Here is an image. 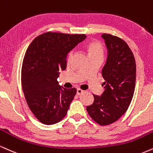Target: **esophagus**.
I'll return each instance as SVG.
<instances>
[{
  "mask_svg": "<svg viewBox=\"0 0 153 153\" xmlns=\"http://www.w3.org/2000/svg\"><path fill=\"white\" fill-rule=\"evenodd\" d=\"M83 92H84V91H82V90L80 89V88H78V89H77V95H81L82 93H83Z\"/></svg>",
  "mask_w": 153,
  "mask_h": 153,
  "instance_id": "esophagus-1",
  "label": "esophagus"
}]
</instances>
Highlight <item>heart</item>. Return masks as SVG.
I'll return each mask as SVG.
<instances>
[{"label": "heart", "instance_id": "heart-1", "mask_svg": "<svg viewBox=\"0 0 153 153\" xmlns=\"http://www.w3.org/2000/svg\"><path fill=\"white\" fill-rule=\"evenodd\" d=\"M87 50L90 57L96 56V55H102V53H103V49H102V45H101L100 42L96 41V40L90 42L87 45ZM73 51H71L68 53V60H71L72 57H73Z\"/></svg>", "mask_w": 153, "mask_h": 153}]
</instances>
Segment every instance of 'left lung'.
<instances>
[{"instance_id": "1", "label": "left lung", "mask_w": 153, "mask_h": 153, "mask_svg": "<svg viewBox=\"0 0 153 153\" xmlns=\"http://www.w3.org/2000/svg\"><path fill=\"white\" fill-rule=\"evenodd\" d=\"M102 38L108 49V58L102 70L105 91L100 96L93 95L94 102L86 110L95 122L108 126L122 116L131 102L136 64L133 53L124 40L106 33Z\"/></svg>"}]
</instances>
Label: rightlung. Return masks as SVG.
<instances>
[{"label": "right lung", "mask_w": 153, "mask_h": 153, "mask_svg": "<svg viewBox=\"0 0 153 153\" xmlns=\"http://www.w3.org/2000/svg\"><path fill=\"white\" fill-rule=\"evenodd\" d=\"M86 38L85 34L48 32L33 40L24 56L22 88L32 113L40 123L53 125L67 114L76 88L59 85V71L66 68L68 53Z\"/></svg>", "instance_id": "1"}]
</instances>
